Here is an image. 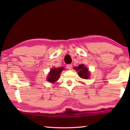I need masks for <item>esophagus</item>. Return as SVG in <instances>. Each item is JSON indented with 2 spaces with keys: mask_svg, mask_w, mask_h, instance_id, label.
Listing matches in <instances>:
<instances>
[{
  "mask_svg": "<svg viewBox=\"0 0 130 130\" xmlns=\"http://www.w3.org/2000/svg\"><path fill=\"white\" fill-rule=\"evenodd\" d=\"M67 67L69 70H71L72 68V64H68V65H67Z\"/></svg>",
  "mask_w": 130,
  "mask_h": 130,
  "instance_id": "obj_1",
  "label": "esophagus"
}]
</instances>
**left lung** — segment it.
Returning <instances> with one entry per match:
<instances>
[{"instance_id":"1","label":"left lung","mask_w":130,"mask_h":130,"mask_svg":"<svg viewBox=\"0 0 130 130\" xmlns=\"http://www.w3.org/2000/svg\"><path fill=\"white\" fill-rule=\"evenodd\" d=\"M74 69L78 71V74L79 76L82 78L88 79L89 77V72L87 68L85 67L83 64L78 65V67L74 68Z\"/></svg>"}]
</instances>
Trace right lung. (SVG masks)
<instances>
[{
    "instance_id": "add662e5",
    "label": "right lung",
    "mask_w": 130,
    "mask_h": 130,
    "mask_svg": "<svg viewBox=\"0 0 130 130\" xmlns=\"http://www.w3.org/2000/svg\"><path fill=\"white\" fill-rule=\"evenodd\" d=\"M64 68H53L50 70V73L48 74L47 80L50 83H54L59 79L60 73L62 71Z\"/></svg>"
}]
</instances>
